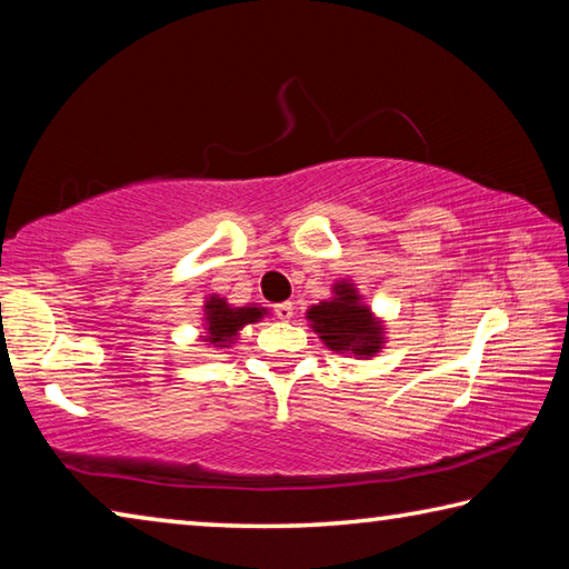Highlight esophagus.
Wrapping results in <instances>:
<instances>
[{"mask_svg":"<svg viewBox=\"0 0 569 569\" xmlns=\"http://www.w3.org/2000/svg\"><path fill=\"white\" fill-rule=\"evenodd\" d=\"M276 316L281 321H291L293 319V303L291 301H286V303H278L276 306Z\"/></svg>","mask_w":569,"mask_h":569,"instance_id":"34e87169","label":"esophagus"}]
</instances>
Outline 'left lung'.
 <instances>
[{
    "label": "left lung",
    "mask_w": 569,
    "mask_h": 569,
    "mask_svg": "<svg viewBox=\"0 0 569 569\" xmlns=\"http://www.w3.org/2000/svg\"><path fill=\"white\" fill-rule=\"evenodd\" d=\"M306 321L333 353L373 359L387 346V321L373 313L351 278L331 286V298L308 306Z\"/></svg>",
    "instance_id": "left-lung-1"
}]
</instances>
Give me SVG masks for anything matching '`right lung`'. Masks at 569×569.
Returning <instances> with one entry per match:
<instances>
[{"label": "right lung", "mask_w": 569, "mask_h": 569, "mask_svg": "<svg viewBox=\"0 0 569 569\" xmlns=\"http://www.w3.org/2000/svg\"><path fill=\"white\" fill-rule=\"evenodd\" d=\"M266 316H271V311L261 303L236 306L223 296L210 293L203 301V321H200L203 331H200L198 341L216 346V349H230L246 326L263 321Z\"/></svg>", "instance_id": "obj_1"}]
</instances>
